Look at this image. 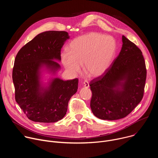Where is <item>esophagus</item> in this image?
Returning <instances> with one entry per match:
<instances>
[{"label":"esophagus","mask_w":158,"mask_h":158,"mask_svg":"<svg viewBox=\"0 0 158 158\" xmlns=\"http://www.w3.org/2000/svg\"><path fill=\"white\" fill-rule=\"evenodd\" d=\"M83 86L84 88H88L89 87V84L87 81H84V82H83Z\"/></svg>","instance_id":"esophagus-1"}]
</instances>
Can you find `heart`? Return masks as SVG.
Listing matches in <instances>:
<instances>
[{"label": "heart", "instance_id": "heart-1", "mask_svg": "<svg viewBox=\"0 0 158 158\" xmlns=\"http://www.w3.org/2000/svg\"><path fill=\"white\" fill-rule=\"evenodd\" d=\"M69 52L60 55L61 62L66 71L75 76L84 65V71L89 77L103 75L113 60L116 44L114 39L107 35L90 32L74 39L69 46Z\"/></svg>", "mask_w": 158, "mask_h": 158}]
</instances>
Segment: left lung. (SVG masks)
<instances>
[{"mask_svg": "<svg viewBox=\"0 0 158 158\" xmlns=\"http://www.w3.org/2000/svg\"><path fill=\"white\" fill-rule=\"evenodd\" d=\"M119 54L108 70L90 82L91 108L101 119L125 118L143 98L146 68L141 51L125 36Z\"/></svg>", "mask_w": 158, "mask_h": 158, "instance_id": "left-lung-1", "label": "left lung"}]
</instances>
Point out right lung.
I'll return each mask as SVG.
<instances>
[{"label": "right lung", "mask_w": 158, "mask_h": 158, "mask_svg": "<svg viewBox=\"0 0 158 158\" xmlns=\"http://www.w3.org/2000/svg\"><path fill=\"white\" fill-rule=\"evenodd\" d=\"M70 38L65 31H46L37 35L18 52L12 80L15 98L24 114L34 122L49 123L62 119L68 102L77 92L78 79L64 81L52 77L47 84L41 81L46 71L56 75L60 65V51Z\"/></svg>", "instance_id": "1"}]
</instances>
